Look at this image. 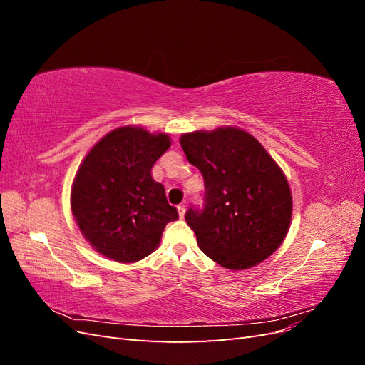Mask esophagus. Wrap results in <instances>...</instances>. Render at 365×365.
<instances>
[{
	"mask_svg": "<svg viewBox=\"0 0 365 365\" xmlns=\"http://www.w3.org/2000/svg\"><path fill=\"white\" fill-rule=\"evenodd\" d=\"M176 208H178V215H180V217L182 219L184 215H185V205H184V204H180Z\"/></svg>",
	"mask_w": 365,
	"mask_h": 365,
	"instance_id": "34e87169",
	"label": "esophagus"
}]
</instances>
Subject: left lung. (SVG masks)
<instances>
[{
  "label": "left lung",
  "instance_id": "left-lung-1",
  "mask_svg": "<svg viewBox=\"0 0 365 365\" xmlns=\"http://www.w3.org/2000/svg\"><path fill=\"white\" fill-rule=\"evenodd\" d=\"M180 143L204 176V208L185 213L202 252L235 271L269 257L292 216L291 189L279 164L251 134L233 126L189 132Z\"/></svg>",
  "mask_w": 365,
  "mask_h": 365
}]
</instances>
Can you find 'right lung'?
<instances>
[{
	"label": "right lung",
	"instance_id": "right-lung-1",
	"mask_svg": "<svg viewBox=\"0 0 365 365\" xmlns=\"http://www.w3.org/2000/svg\"><path fill=\"white\" fill-rule=\"evenodd\" d=\"M170 148L168 134L117 128L97 141L71 187V210L82 235L105 257L134 263L160 245L178 212L168 202L152 165Z\"/></svg>",
	"mask_w": 365,
	"mask_h": 365
}]
</instances>
